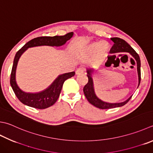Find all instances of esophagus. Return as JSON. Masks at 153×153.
<instances>
[{"mask_svg": "<svg viewBox=\"0 0 153 153\" xmlns=\"http://www.w3.org/2000/svg\"><path fill=\"white\" fill-rule=\"evenodd\" d=\"M84 69H83V68H78V69H77L76 70V74H77V75H78V74H82V73H83L84 72Z\"/></svg>", "mask_w": 153, "mask_h": 153, "instance_id": "esophagus-1", "label": "esophagus"}]
</instances>
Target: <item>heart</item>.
<instances>
[{
	"label": "heart",
	"instance_id": "heart-1",
	"mask_svg": "<svg viewBox=\"0 0 153 153\" xmlns=\"http://www.w3.org/2000/svg\"><path fill=\"white\" fill-rule=\"evenodd\" d=\"M94 47H95V45L94 46ZM108 48H109L108 44L102 42H100L98 44L97 50V52L100 53V55H105L107 53V50H108Z\"/></svg>",
	"mask_w": 153,
	"mask_h": 153
}]
</instances>
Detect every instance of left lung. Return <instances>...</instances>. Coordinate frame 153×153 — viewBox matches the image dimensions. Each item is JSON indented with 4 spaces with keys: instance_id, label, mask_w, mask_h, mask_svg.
Instances as JSON below:
<instances>
[{
    "instance_id": "obj_1",
    "label": "left lung",
    "mask_w": 153,
    "mask_h": 153,
    "mask_svg": "<svg viewBox=\"0 0 153 153\" xmlns=\"http://www.w3.org/2000/svg\"><path fill=\"white\" fill-rule=\"evenodd\" d=\"M114 44L112 46L111 49L110 50L111 53H117V52H128L130 53L133 58L135 59L137 64V71L139 75V85L140 82V60L138 53L134 50L127 42L119 38H111ZM92 70H88L87 72V76L88 77V82L83 88V93L87 100L89 103L92 104L93 105L97 107L99 109H109L111 108H115L125 105V104L128 103V101L131 100V97L128 99L124 102L118 103H109L100 100L95 94L94 89V83H93V79L91 78V73Z\"/></svg>"
}]
</instances>
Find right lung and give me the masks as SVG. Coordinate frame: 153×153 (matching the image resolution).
<instances>
[{"mask_svg": "<svg viewBox=\"0 0 153 153\" xmlns=\"http://www.w3.org/2000/svg\"><path fill=\"white\" fill-rule=\"evenodd\" d=\"M73 34V32H69L66 34L59 36H55L52 37L40 36L35 38L27 42L16 52L12 68L10 83L15 95L20 102L26 105L39 109H44L53 105L58 100L65 81L75 75L74 71L60 75L48 88L38 94H28L24 92L19 88L15 80V73H16L17 63L22 53L30 47L38 46H62L72 37Z\"/></svg>", "mask_w": 153, "mask_h": 153, "instance_id": "1", "label": "right lung"}]
</instances>
